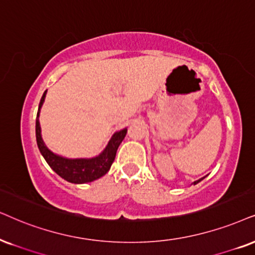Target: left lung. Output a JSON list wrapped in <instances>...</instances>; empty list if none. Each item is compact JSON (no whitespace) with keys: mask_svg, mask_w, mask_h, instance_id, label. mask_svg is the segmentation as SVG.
Segmentation results:
<instances>
[{"mask_svg":"<svg viewBox=\"0 0 255 255\" xmlns=\"http://www.w3.org/2000/svg\"><path fill=\"white\" fill-rule=\"evenodd\" d=\"M205 178H206V176H204V178H201V179H199V180H196V181L193 182V185H196V183H199L200 181H201V180H204Z\"/></svg>","mask_w":255,"mask_h":255,"instance_id":"left-lung-1","label":"left lung"}]
</instances>
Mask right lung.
<instances>
[{"instance_id": "1", "label": "right lung", "mask_w": 255, "mask_h": 255, "mask_svg": "<svg viewBox=\"0 0 255 255\" xmlns=\"http://www.w3.org/2000/svg\"><path fill=\"white\" fill-rule=\"evenodd\" d=\"M47 90L42 95L40 105H38V112L36 117V142L37 147L40 149V153L44 160L47 161L50 168L55 172L57 175L66 180V181L72 183H87L92 182L96 179H100L104 176L106 173L111 169L113 161L115 160L117 150L120 143L124 140L126 134H127V128L114 133L109 142L104 150L94 157H80V159H68L57 154L53 153L49 148L43 142L41 134V126H40V112L42 106H43L44 99H46Z\"/></svg>"}]
</instances>
